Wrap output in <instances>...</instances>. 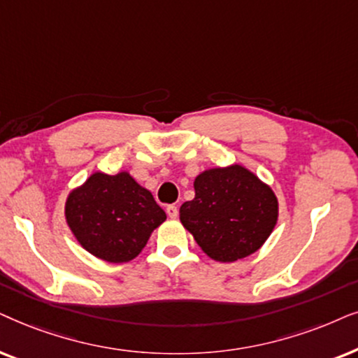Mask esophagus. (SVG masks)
<instances>
[{
	"mask_svg": "<svg viewBox=\"0 0 358 358\" xmlns=\"http://www.w3.org/2000/svg\"><path fill=\"white\" fill-rule=\"evenodd\" d=\"M166 216H169L170 219H176V216H178V208L175 206V204H170V206H166Z\"/></svg>",
	"mask_w": 358,
	"mask_h": 358,
	"instance_id": "34e87169",
	"label": "esophagus"
}]
</instances>
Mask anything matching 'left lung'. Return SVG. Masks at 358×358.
I'll list each match as a JSON object with an SVG mask.
<instances>
[{
  "instance_id": "8db88e82",
  "label": "left lung",
  "mask_w": 358,
  "mask_h": 358,
  "mask_svg": "<svg viewBox=\"0 0 358 358\" xmlns=\"http://www.w3.org/2000/svg\"><path fill=\"white\" fill-rule=\"evenodd\" d=\"M194 198L180 206V221L209 259L229 264L260 249L278 221L270 185L241 164L203 170Z\"/></svg>"
}]
</instances>
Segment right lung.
I'll list each match as a JSON object with an SVG mask.
<instances>
[{
  "label": "right lung",
  "mask_w": 358,
  "mask_h": 358,
  "mask_svg": "<svg viewBox=\"0 0 358 358\" xmlns=\"http://www.w3.org/2000/svg\"><path fill=\"white\" fill-rule=\"evenodd\" d=\"M165 219L152 193L126 170L94 171L65 201L71 234L85 250L109 264L134 260Z\"/></svg>",
  "instance_id": "1"
}]
</instances>
